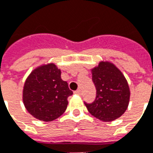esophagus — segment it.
<instances>
[{
	"instance_id": "34e87169",
	"label": "esophagus",
	"mask_w": 153,
	"mask_h": 153,
	"mask_svg": "<svg viewBox=\"0 0 153 153\" xmlns=\"http://www.w3.org/2000/svg\"><path fill=\"white\" fill-rule=\"evenodd\" d=\"M76 94H77V95H80L81 94V90L80 89H77L76 91H75Z\"/></svg>"
}]
</instances>
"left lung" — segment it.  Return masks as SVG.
<instances>
[{"instance_id": "left-lung-1", "label": "left lung", "mask_w": 153, "mask_h": 153, "mask_svg": "<svg viewBox=\"0 0 153 153\" xmlns=\"http://www.w3.org/2000/svg\"><path fill=\"white\" fill-rule=\"evenodd\" d=\"M97 88L96 100L85 103L88 111L102 121H112L125 113L128 106L130 89L121 71L109 61H100L91 69Z\"/></svg>"}]
</instances>
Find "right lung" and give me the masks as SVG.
Listing matches in <instances>:
<instances>
[{
    "label": "right lung",
    "instance_id": "obj_1",
    "mask_svg": "<svg viewBox=\"0 0 153 153\" xmlns=\"http://www.w3.org/2000/svg\"><path fill=\"white\" fill-rule=\"evenodd\" d=\"M54 63L44 64L32 71L23 87V103L30 114L43 121H53L65 112L73 95Z\"/></svg>",
    "mask_w": 153,
    "mask_h": 153
}]
</instances>
